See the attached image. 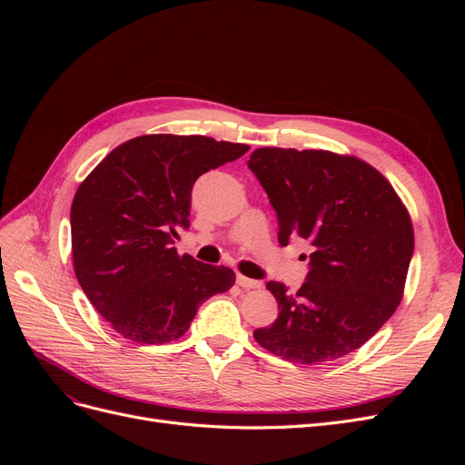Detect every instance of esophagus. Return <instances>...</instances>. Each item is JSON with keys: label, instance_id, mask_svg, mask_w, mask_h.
Returning <instances> with one entry per match:
<instances>
[{"label": "esophagus", "instance_id": "34e87169", "mask_svg": "<svg viewBox=\"0 0 465 465\" xmlns=\"http://www.w3.org/2000/svg\"><path fill=\"white\" fill-rule=\"evenodd\" d=\"M236 283L241 285L242 289H260V287H262V281L250 279V277H244V275H238V277H236Z\"/></svg>", "mask_w": 465, "mask_h": 465}]
</instances>
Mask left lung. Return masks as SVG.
Masks as SVG:
<instances>
[{"label":"left lung","instance_id":"8db88e82","mask_svg":"<svg viewBox=\"0 0 465 465\" xmlns=\"http://www.w3.org/2000/svg\"><path fill=\"white\" fill-rule=\"evenodd\" d=\"M248 168L275 209L279 244L299 236L311 244L297 292L267 283L279 316L254 331L256 341L302 364L353 353L401 302L415 246L410 213L390 182L355 157L262 147Z\"/></svg>","mask_w":465,"mask_h":465}]
</instances>
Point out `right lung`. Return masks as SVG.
Here are the masks:
<instances>
[{
    "mask_svg": "<svg viewBox=\"0 0 465 465\" xmlns=\"http://www.w3.org/2000/svg\"><path fill=\"white\" fill-rule=\"evenodd\" d=\"M248 145L205 135H142L104 157L72 203L74 270L81 289L122 337L168 343L198 308L234 285V272L173 248L190 227L192 188Z\"/></svg>",
    "mask_w": 465,
    "mask_h": 465,
    "instance_id": "add662e5",
    "label": "right lung"
}]
</instances>
